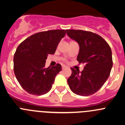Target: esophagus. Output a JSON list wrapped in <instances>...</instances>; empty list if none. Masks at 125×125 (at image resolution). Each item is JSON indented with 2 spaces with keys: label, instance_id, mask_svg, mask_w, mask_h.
Segmentation results:
<instances>
[{
  "label": "esophagus",
  "instance_id": "obj_1",
  "mask_svg": "<svg viewBox=\"0 0 125 125\" xmlns=\"http://www.w3.org/2000/svg\"><path fill=\"white\" fill-rule=\"evenodd\" d=\"M67 68V66H65V65H63L62 66V70H65V69Z\"/></svg>",
  "mask_w": 125,
  "mask_h": 125
}]
</instances>
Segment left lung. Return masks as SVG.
Returning <instances> with one entry per match:
<instances>
[{
    "mask_svg": "<svg viewBox=\"0 0 125 125\" xmlns=\"http://www.w3.org/2000/svg\"><path fill=\"white\" fill-rule=\"evenodd\" d=\"M66 31L68 36L79 45L77 61L86 64L80 73L79 70L71 68L72 74L68 79V83L77 95H92L102 88L110 75L113 64L110 46L101 36L94 32L83 30Z\"/></svg>",
    "mask_w": 125,
    "mask_h": 125,
    "instance_id": "1",
    "label": "left lung"
}]
</instances>
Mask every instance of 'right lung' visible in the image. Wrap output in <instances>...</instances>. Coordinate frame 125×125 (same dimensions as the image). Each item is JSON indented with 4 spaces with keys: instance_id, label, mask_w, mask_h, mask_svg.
Segmentation results:
<instances>
[{
    "instance_id": "1",
    "label": "right lung",
    "mask_w": 125,
    "mask_h": 125,
    "mask_svg": "<svg viewBox=\"0 0 125 125\" xmlns=\"http://www.w3.org/2000/svg\"><path fill=\"white\" fill-rule=\"evenodd\" d=\"M65 30L37 32L18 46L14 56V72L21 86L29 94L41 95L51 90L60 64L45 68L48 54H54Z\"/></svg>"
}]
</instances>
